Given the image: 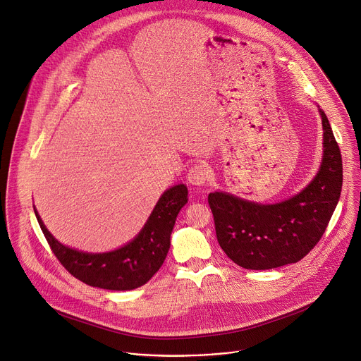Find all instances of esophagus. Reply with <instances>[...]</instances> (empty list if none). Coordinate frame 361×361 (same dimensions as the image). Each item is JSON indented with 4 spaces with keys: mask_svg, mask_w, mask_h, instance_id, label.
Wrapping results in <instances>:
<instances>
[{
    "mask_svg": "<svg viewBox=\"0 0 361 361\" xmlns=\"http://www.w3.org/2000/svg\"><path fill=\"white\" fill-rule=\"evenodd\" d=\"M209 169L205 163H197L193 164L192 168L188 172V182L190 185H197V186H204L209 180Z\"/></svg>",
    "mask_w": 361,
    "mask_h": 361,
    "instance_id": "34e87169",
    "label": "esophagus"
}]
</instances>
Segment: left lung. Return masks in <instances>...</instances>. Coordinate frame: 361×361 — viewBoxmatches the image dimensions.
I'll list each match as a JSON object with an SVG mask.
<instances>
[{
	"mask_svg": "<svg viewBox=\"0 0 361 361\" xmlns=\"http://www.w3.org/2000/svg\"><path fill=\"white\" fill-rule=\"evenodd\" d=\"M324 156L311 183L295 197L271 205L240 200L226 192L208 195L216 240L238 266L267 270L296 263L321 240L343 186V160L329 121L319 109Z\"/></svg>",
	"mask_w": 361,
	"mask_h": 361,
	"instance_id": "obj_1",
	"label": "left lung"
}]
</instances>
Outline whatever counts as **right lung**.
<instances>
[{
  "label": "right lung",
  "mask_w": 361,
  "mask_h": 361,
  "mask_svg": "<svg viewBox=\"0 0 361 361\" xmlns=\"http://www.w3.org/2000/svg\"><path fill=\"white\" fill-rule=\"evenodd\" d=\"M188 202V188L175 185L160 197L138 235L114 252L84 253L69 248L44 227L35 208L39 226L61 264L80 282L108 290H131L147 283L163 264L171 247L176 216Z\"/></svg>",
  "instance_id": "add662e5"
}]
</instances>
